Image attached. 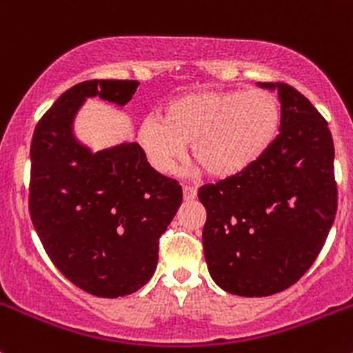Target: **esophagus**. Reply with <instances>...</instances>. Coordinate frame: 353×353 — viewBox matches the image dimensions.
<instances>
[{
  "mask_svg": "<svg viewBox=\"0 0 353 353\" xmlns=\"http://www.w3.org/2000/svg\"><path fill=\"white\" fill-rule=\"evenodd\" d=\"M183 198L184 201H193L196 198V190L193 186H184L183 188Z\"/></svg>",
  "mask_w": 353,
  "mask_h": 353,
  "instance_id": "obj_1",
  "label": "esophagus"
}]
</instances>
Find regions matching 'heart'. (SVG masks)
<instances>
[{
	"instance_id": "b5f03b06",
	"label": "heart",
	"mask_w": 353,
	"mask_h": 353,
	"mask_svg": "<svg viewBox=\"0 0 353 353\" xmlns=\"http://www.w3.org/2000/svg\"><path fill=\"white\" fill-rule=\"evenodd\" d=\"M282 105L275 94L251 90H203L167 102L162 117H145L138 143L155 170L170 174L193 157L213 177L239 176L275 141Z\"/></svg>"
}]
</instances>
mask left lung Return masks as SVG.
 I'll return each instance as SVG.
<instances>
[{
  "label": "left lung",
  "instance_id": "8db88e82",
  "mask_svg": "<svg viewBox=\"0 0 353 353\" xmlns=\"http://www.w3.org/2000/svg\"><path fill=\"white\" fill-rule=\"evenodd\" d=\"M258 87L279 92V137L243 174L198 191L206 210L201 239L210 276L241 297L294 285L325 245L338 201L325 117L290 85Z\"/></svg>",
  "mask_w": 353,
  "mask_h": 353
}]
</instances>
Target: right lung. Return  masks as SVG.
Listing matches in <instances>:
<instances>
[{
	"instance_id": "obj_1",
	"label": "right lung",
	"mask_w": 353,
	"mask_h": 353,
	"mask_svg": "<svg viewBox=\"0 0 353 353\" xmlns=\"http://www.w3.org/2000/svg\"><path fill=\"white\" fill-rule=\"evenodd\" d=\"M137 80H88L59 95L30 145V219L56 268L97 297L141 288L159 261V237L183 201L177 181L147 162L137 141L94 152L74 134L87 99L126 105Z\"/></svg>"
}]
</instances>
